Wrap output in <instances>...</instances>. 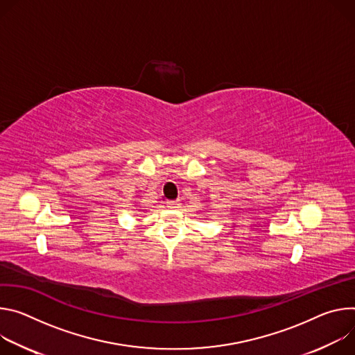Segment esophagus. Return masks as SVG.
Instances as JSON below:
<instances>
[{
	"instance_id": "34e87169",
	"label": "esophagus",
	"mask_w": 355,
	"mask_h": 355,
	"mask_svg": "<svg viewBox=\"0 0 355 355\" xmlns=\"http://www.w3.org/2000/svg\"><path fill=\"white\" fill-rule=\"evenodd\" d=\"M180 200H169V202H166V206L169 207V209H179L180 207Z\"/></svg>"
}]
</instances>
